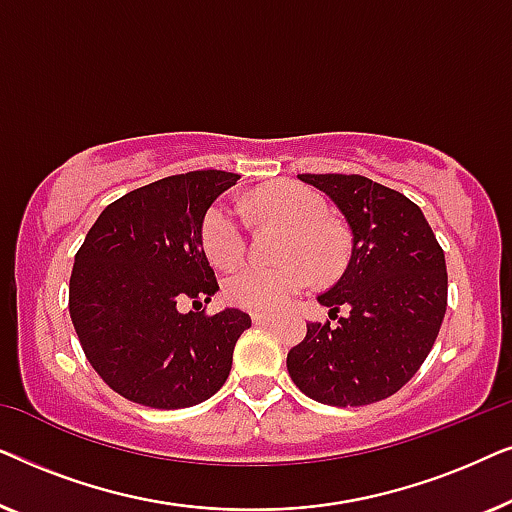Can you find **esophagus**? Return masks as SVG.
<instances>
[{
	"label": "esophagus",
	"mask_w": 512,
	"mask_h": 512,
	"mask_svg": "<svg viewBox=\"0 0 512 512\" xmlns=\"http://www.w3.org/2000/svg\"><path fill=\"white\" fill-rule=\"evenodd\" d=\"M251 321H254V324H268V321H272V314H268V312H251Z\"/></svg>",
	"instance_id": "1"
}]
</instances>
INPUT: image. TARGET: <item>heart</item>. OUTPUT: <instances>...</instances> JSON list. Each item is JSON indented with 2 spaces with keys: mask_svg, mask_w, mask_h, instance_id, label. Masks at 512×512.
I'll return each instance as SVG.
<instances>
[{
  "mask_svg": "<svg viewBox=\"0 0 512 512\" xmlns=\"http://www.w3.org/2000/svg\"><path fill=\"white\" fill-rule=\"evenodd\" d=\"M258 219L289 226L279 256L284 263H242L226 275L223 291L230 303L247 310H277L307 289L314 272L319 279L338 277L352 254V237L328 216V202L312 188L284 184L261 188L249 198ZM249 226L240 207L216 200L200 221V244L216 265H233L247 251Z\"/></svg>",
  "mask_w": 512,
  "mask_h": 512,
  "instance_id": "1",
  "label": "heart"
}]
</instances>
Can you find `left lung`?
I'll use <instances>...</instances> for the list:
<instances>
[{
	"instance_id": "1",
	"label": "left lung",
	"mask_w": 512,
	"mask_h": 512,
	"mask_svg": "<svg viewBox=\"0 0 512 512\" xmlns=\"http://www.w3.org/2000/svg\"><path fill=\"white\" fill-rule=\"evenodd\" d=\"M331 198L352 228V258L321 293L338 326L307 324L286 368L305 396L326 405H368L410 382L447 310L445 254L422 209L361 174H298Z\"/></svg>"
}]
</instances>
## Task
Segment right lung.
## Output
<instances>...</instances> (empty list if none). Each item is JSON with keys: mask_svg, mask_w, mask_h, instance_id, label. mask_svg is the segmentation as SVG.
<instances>
[{"mask_svg": "<svg viewBox=\"0 0 512 512\" xmlns=\"http://www.w3.org/2000/svg\"><path fill=\"white\" fill-rule=\"evenodd\" d=\"M240 174L198 170L104 207L74 256L69 314L83 354L116 394L160 410L198 405L228 380L249 314L198 312L219 284L200 244L207 207ZM191 299L195 313L178 312Z\"/></svg>", "mask_w": 512, "mask_h": 512, "instance_id": "1", "label": "right lung"}]
</instances>
